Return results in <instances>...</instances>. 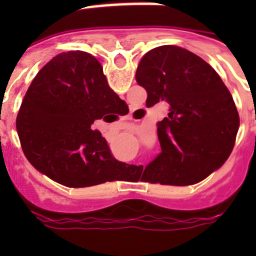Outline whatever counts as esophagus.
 <instances>
[{
	"instance_id": "1",
	"label": "esophagus",
	"mask_w": 256,
	"mask_h": 256,
	"mask_svg": "<svg viewBox=\"0 0 256 256\" xmlns=\"http://www.w3.org/2000/svg\"><path fill=\"white\" fill-rule=\"evenodd\" d=\"M130 119H132V118H130Z\"/></svg>"
}]
</instances>
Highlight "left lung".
<instances>
[{
	"instance_id": "8db88e82",
	"label": "left lung",
	"mask_w": 256,
	"mask_h": 256,
	"mask_svg": "<svg viewBox=\"0 0 256 256\" xmlns=\"http://www.w3.org/2000/svg\"><path fill=\"white\" fill-rule=\"evenodd\" d=\"M136 80L146 106L170 105L158 123L162 152L146 166L148 180L188 186L224 164L234 150L240 116L234 97L206 61L178 46H160L140 61Z\"/></svg>"
}]
</instances>
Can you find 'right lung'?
<instances>
[{
  "label": "right lung",
  "mask_w": 256,
  "mask_h": 256,
  "mask_svg": "<svg viewBox=\"0 0 256 256\" xmlns=\"http://www.w3.org/2000/svg\"><path fill=\"white\" fill-rule=\"evenodd\" d=\"M119 101L96 58L61 52L38 72L22 98L16 130L24 155L68 187L115 180L122 162L94 126L101 119L112 122Z\"/></svg>",
  "instance_id": "obj_1"
}]
</instances>
